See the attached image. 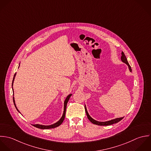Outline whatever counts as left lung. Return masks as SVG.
<instances>
[{"label": "left lung", "mask_w": 151, "mask_h": 151, "mask_svg": "<svg viewBox=\"0 0 151 151\" xmlns=\"http://www.w3.org/2000/svg\"><path fill=\"white\" fill-rule=\"evenodd\" d=\"M121 60L124 63L127 64V65L128 67V69H129V71L131 72H132L131 68L130 65H129V63L128 62V60H127V58H126V57L124 55L123 52H122V53H121ZM85 111H86V115H87V117H88V119L90 120L91 122H92L93 124H96V125H104V126L105 125H111V124H115V123H117V122H119L121 120L124 118V117H120V118H116V119H113V120H111L107 121H98L96 120H94V119H93V118L91 117V116L89 114V113L88 112L86 105H85Z\"/></svg>", "instance_id": "obj_1"}]
</instances>
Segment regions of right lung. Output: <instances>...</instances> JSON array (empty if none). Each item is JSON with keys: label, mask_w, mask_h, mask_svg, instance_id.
<instances>
[{"label": "right lung", "mask_w": 151, "mask_h": 151, "mask_svg": "<svg viewBox=\"0 0 151 151\" xmlns=\"http://www.w3.org/2000/svg\"><path fill=\"white\" fill-rule=\"evenodd\" d=\"M20 66V63H19V68ZM16 75V73L14 74V77H13V82H12V87H13V82H14V78H15V76ZM12 89H13V91L14 93V91H13V88H12ZM72 94H69V95H68V96L66 97V98L65 99V101H64V105H63V114L61 117L60 120L58 121L57 122L53 124H51V125H41V124H32L33 126H34L36 128H40V129H50V128H55V127H57L58 126H60V124L62 123V122L65 119V113H66V105H67V103H68V100H69V98L70 97V96H72ZM13 103H14V104L17 109V110L20 113V112L19 111L18 109L16 107V103H15V100H14V97H13Z\"/></svg>", "instance_id": "1"}]
</instances>
